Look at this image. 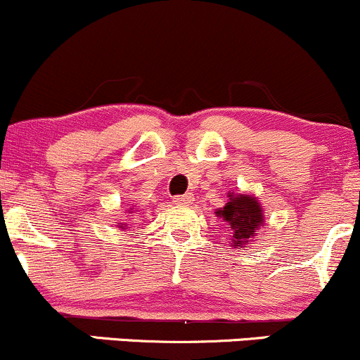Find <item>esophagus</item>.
<instances>
[{
    "label": "esophagus",
    "mask_w": 360,
    "mask_h": 360,
    "mask_svg": "<svg viewBox=\"0 0 360 360\" xmlns=\"http://www.w3.org/2000/svg\"><path fill=\"white\" fill-rule=\"evenodd\" d=\"M192 200H194V194H192V192H187V194L184 195H176L173 202L180 204V206H188V204H192Z\"/></svg>",
    "instance_id": "obj_1"
}]
</instances>
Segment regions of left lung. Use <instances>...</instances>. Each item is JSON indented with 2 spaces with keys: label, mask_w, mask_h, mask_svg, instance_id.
I'll return each mask as SVG.
<instances>
[{
  "label": "left lung",
  "mask_w": 360,
  "mask_h": 360,
  "mask_svg": "<svg viewBox=\"0 0 360 360\" xmlns=\"http://www.w3.org/2000/svg\"><path fill=\"white\" fill-rule=\"evenodd\" d=\"M216 216L226 223L231 231V247L243 249L247 243L257 238L259 228L264 223V210L256 195L233 194L228 192V202L219 210Z\"/></svg>",
  "instance_id": "8db88e82"
}]
</instances>
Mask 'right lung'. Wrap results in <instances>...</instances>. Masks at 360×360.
<instances>
[{
  "label": "right lung",
  "instance_id": "obj_1",
  "mask_svg": "<svg viewBox=\"0 0 360 360\" xmlns=\"http://www.w3.org/2000/svg\"><path fill=\"white\" fill-rule=\"evenodd\" d=\"M132 210H134V207H130L129 212H134ZM118 228H122V230H127V225H123V223H118Z\"/></svg>",
  "mask_w": 360,
  "mask_h": 360
}]
</instances>
